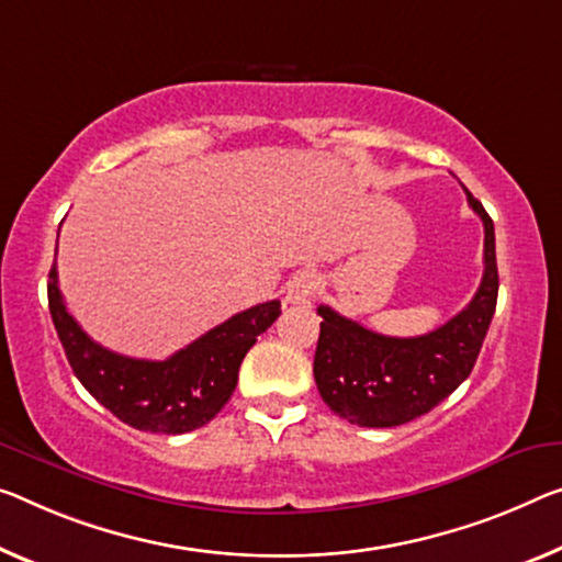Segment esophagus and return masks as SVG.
I'll list each match as a JSON object with an SVG mask.
<instances>
[{"instance_id": "34e87169", "label": "esophagus", "mask_w": 562, "mask_h": 562, "mask_svg": "<svg viewBox=\"0 0 562 562\" xmlns=\"http://www.w3.org/2000/svg\"><path fill=\"white\" fill-rule=\"evenodd\" d=\"M318 289V279L314 271H299L286 283V301L289 304H308Z\"/></svg>"}]
</instances>
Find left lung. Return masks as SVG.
<instances>
[{
	"instance_id": "1",
	"label": "left lung",
	"mask_w": 562,
	"mask_h": 562,
	"mask_svg": "<svg viewBox=\"0 0 562 562\" xmlns=\"http://www.w3.org/2000/svg\"><path fill=\"white\" fill-rule=\"evenodd\" d=\"M470 209L485 226V273L460 314L439 329L400 339L367 329L331 306H318L314 379L322 400L351 425L396 427L422 417L447 400L477 361L497 306L495 226L477 198Z\"/></svg>"
}]
</instances>
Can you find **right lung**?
Segmentation results:
<instances>
[{
    "mask_svg": "<svg viewBox=\"0 0 562 562\" xmlns=\"http://www.w3.org/2000/svg\"><path fill=\"white\" fill-rule=\"evenodd\" d=\"M49 314L65 357L102 407L140 431L183 435L209 425L238 382L240 361L281 314V301H266L205 331L166 361L133 359L92 341L67 311L52 263Z\"/></svg>",
    "mask_w": 562,
    "mask_h": 562,
    "instance_id": "add662e5",
    "label": "right lung"
}]
</instances>
